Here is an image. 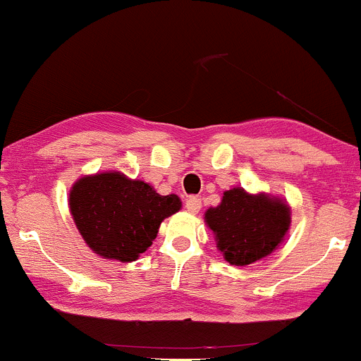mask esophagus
Returning <instances> with one entry per match:
<instances>
[{
	"label": "esophagus",
	"mask_w": 361,
	"mask_h": 361,
	"mask_svg": "<svg viewBox=\"0 0 361 361\" xmlns=\"http://www.w3.org/2000/svg\"><path fill=\"white\" fill-rule=\"evenodd\" d=\"M185 207H186V210H188L190 214H198L200 212V209H202V200L198 197H190V198H186V202H185Z\"/></svg>",
	"instance_id": "esophagus-1"
}]
</instances>
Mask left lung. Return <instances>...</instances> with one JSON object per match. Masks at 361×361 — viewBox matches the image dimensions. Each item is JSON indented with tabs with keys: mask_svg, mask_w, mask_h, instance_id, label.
<instances>
[{
	"mask_svg": "<svg viewBox=\"0 0 361 361\" xmlns=\"http://www.w3.org/2000/svg\"><path fill=\"white\" fill-rule=\"evenodd\" d=\"M204 221L224 259L246 267L279 250L290 229L292 210L285 198L235 186L224 192L217 207L207 209Z\"/></svg>",
	"mask_w": 361,
	"mask_h": 361,
	"instance_id": "1",
	"label": "left lung"
}]
</instances>
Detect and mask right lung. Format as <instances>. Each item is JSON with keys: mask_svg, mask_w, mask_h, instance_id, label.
<instances>
[{"mask_svg": "<svg viewBox=\"0 0 361 361\" xmlns=\"http://www.w3.org/2000/svg\"><path fill=\"white\" fill-rule=\"evenodd\" d=\"M181 209L175 193L159 195L120 171L85 175L69 190V210L88 247L105 259L130 263L151 246L161 222Z\"/></svg>", "mask_w": 361, "mask_h": 361, "instance_id": "right-lung-1", "label": "right lung"}]
</instances>
